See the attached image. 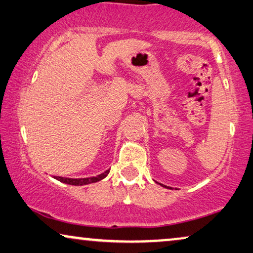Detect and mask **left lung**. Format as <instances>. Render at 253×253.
I'll return each instance as SVG.
<instances>
[{
    "label": "left lung",
    "instance_id": "obj_1",
    "mask_svg": "<svg viewBox=\"0 0 253 253\" xmlns=\"http://www.w3.org/2000/svg\"><path fill=\"white\" fill-rule=\"evenodd\" d=\"M161 186H163V187H165V188H169V189H172V188H170V187H166V186H164V184H162V183H161Z\"/></svg>",
    "mask_w": 253,
    "mask_h": 253
}]
</instances>
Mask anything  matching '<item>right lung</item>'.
I'll use <instances>...</instances> for the list:
<instances>
[{
    "instance_id": "1",
    "label": "right lung",
    "mask_w": 253,
    "mask_h": 253,
    "mask_svg": "<svg viewBox=\"0 0 253 253\" xmlns=\"http://www.w3.org/2000/svg\"><path fill=\"white\" fill-rule=\"evenodd\" d=\"M110 172V169L105 170L104 173L99 174V175L96 176H91V177H84V179H70V177H63V176H56V180L60 181V182L66 183V184H71V186H84V184H89V183H95L101 181L102 179L108 175Z\"/></svg>"
}]
</instances>
